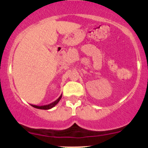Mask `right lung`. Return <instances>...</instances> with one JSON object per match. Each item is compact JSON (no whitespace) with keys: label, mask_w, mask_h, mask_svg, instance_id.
Instances as JSON below:
<instances>
[{"label":"right lung","mask_w":148,"mask_h":148,"mask_svg":"<svg viewBox=\"0 0 148 148\" xmlns=\"http://www.w3.org/2000/svg\"><path fill=\"white\" fill-rule=\"evenodd\" d=\"M61 98H62V95L59 97L58 99H57L55 101H53V102L49 103L48 105H45V106H36V105H33L31 104V106L34 107V108H38V109H43V110H49V109H51V108H53V107H54L56 106V105L60 101V100Z\"/></svg>","instance_id":"add662e5"}]
</instances>
